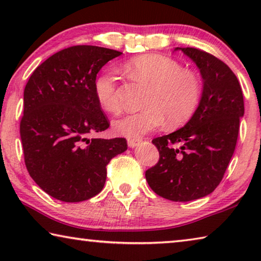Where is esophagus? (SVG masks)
Instances as JSON below:
<instances>
[{"instance_id":"1","label":"esophagus","mask_w":261,"mask_h":261,"mask_svg":"<svg viewBox=\"0 0 261 261\" xmlns=\"http://www.w3.org/2000/svg\"><path fill=\"white\" fill-rule=\"evenodd\" d=\"M140 141H141V139H137V138L136 139H127V146L134 148L140 143Z\"/></svg>"}]
</instances>
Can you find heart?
I'll return each mask as SVG.
<instances>
[{
  "instance_id": "heart-1",
  "label": "heart",
  "mask_w": 261,
  "mask_h": 261,
  "mask_svg": "<svg viewBox=\"0 0 261 261\" xmlns=\"http://www.w3.org/2000/svg\"><path fill=\"white\" fill-rule=\"evenodd\" d=\"M121 72L134 82L148 85L144 105L146 108L130 113L114 122L116 134L136 139L162 126L182 125L199 107L202 86L199 77L177 61L159 54L137 56L121 65ZM118 73L105 70L94 82V93L105 112L118 114L122 102L118 93Z\"/></svg>"
}]
</instances>
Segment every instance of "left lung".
<instances>
[{"instance_id":"obj_1","label":"left lung","mask_w":261,"mask_h":261,"mask_svg":"<svg viewBox=\"0 0 261 261\" xmlns=\"http://www.w3.org/2000/svg\"><path fill=\"white\" fill-rule=\"evenodd\" d=\"M199 68L204 88L187 124L154 138L160 158L145 173L158 196L173 201L199 199L214 191L235 151L244 99L236 74L214 55L198 48H176Z\"/></svg>"}]
</instances>
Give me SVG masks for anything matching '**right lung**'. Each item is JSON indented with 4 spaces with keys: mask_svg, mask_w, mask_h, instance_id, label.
Instances as JSON below:
<instances>
[{
    "mask_svg": "<svg viewBox=\"0 0 261 261\" xmlns=\"http://www.w3.org/2000/svg\"><path fill=\"white\" fill-rule=\"evenodd\" d=\"M121 54L98 46L65 48L39 65L26 84L20 120L25 166L57 200L96 196L109 161L126 151L125 138H90L110 124L95 98L96 73Z\"/></svg>",
    "mask_w": 261,
    "mask_h": 261,
    "instance_id": "right-lung-1",
    "label": "right lung"
}]
</instances>
